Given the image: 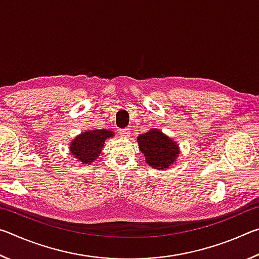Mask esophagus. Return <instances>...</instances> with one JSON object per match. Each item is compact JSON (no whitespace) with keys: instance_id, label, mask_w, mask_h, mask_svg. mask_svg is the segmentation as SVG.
Returning a JSON list of instances; mask_svg holds the SVG:
<instances>
[{"instance_id":"34e87169","label":"esophagus","mask_w":259,"mask_h":259,"mask_svg":"<svg viewBox=\"0 0 259 259\" xmlns=\"http://www.w3.org/2000/svg\"><path fill=\"white\" fill-rule=\"evenodd\" d=\"M119 135L121 136V138H124V139L129 138L131 136V131H130V129H123V130L120 131Z\"/></svg>"}]
</instances>
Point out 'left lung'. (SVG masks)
<instances>
[{
	"instance_id": "left-lung-1",
	"label": "left lung",
	"mask_w": 259,
	"mask_h": 259,
	"mask_svg": "<svg viewBox=\"0 0 259 259\" xmlns=\"http://www.w3.org/2000/svg\"><path fill=\"white\" fill-rule=\"evenodd\" d=\"M137 143L147 165L157 170H165L174 165L181 153L178 144L156 128L139 135Z\"/></svg>"
}]
</instances>
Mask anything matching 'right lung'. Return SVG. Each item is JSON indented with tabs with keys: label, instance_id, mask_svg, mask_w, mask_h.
I'll return each instance as SVG.
<instances>
[{
	"label": "right lung",
	"instance_id": "right-lung-1",
	"mask_svg": "<svg viewBox=\"0 0 259 259\" xmlns=\"http://www.w3.org/2000/svg\"><path fill=\"white\" fill-rule=\"evenodd\" d=\"M112 137L114 133L108 129L83 131L69 144V152L80 163L91 164L102 153L105 140Z\"/></svg>",
	"mask_w": 259,
	"mask_h": 259
}]
</instances>
